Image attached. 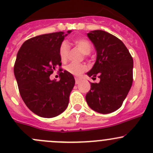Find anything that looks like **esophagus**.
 Listing matches in <instances>:
<instances>
[{
  "instance_id": "esophagus-1",
  "label": "esophagus",
  "mask_w": 153,
  "mask_h": 153,
  "mask_svg": "<svg viewBox=\"0 0 153 153\" xmlns=\"http://www.w3.org/2000/svg\"><path fill=\"white\" fill-rule=\"evenodd\" d=\"M80 82H81V79H80V78H75V84H78Z\"/></svg>"
}]
</instances>
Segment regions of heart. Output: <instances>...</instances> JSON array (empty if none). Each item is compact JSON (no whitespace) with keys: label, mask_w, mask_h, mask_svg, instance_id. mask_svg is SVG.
I'll return each instance as SVG.
<instances>
[{"label":"heart","mask_w":153,"mask_h":153,"mask_svg":"<svg viewBox=\"0 0 153 153\" xmlns=\"http://www.w3.org/2000/svg\"><path fill=\"white\" fill-rule=\"evenodd\" d=\"M75 44L77 47L78 48L80 51L82 52L84 55H87L92 51V47L90 43L87 40L84 39V38H80L75 41ZM69 52V44L67 41H64L61 44L59 47V55L61 59L63 61H65L67 59L68 55ZM66 70L69 73L72 74L73 75H81L82 72L86 71L87 69V67L84 64H78L75 63H71L68 64L67 67H65Z\"/></svg>","instance_id":"1"}]
</instances>
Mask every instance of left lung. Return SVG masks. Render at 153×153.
I'll return each instance as SVG.
<instances>
[{"label": "left lung", "instance_id": "obj_1", "mask_svg": "<svg viewBox=\"0 0 153 153\" xmlns=\"http://www.w3.org/2000/svg\"><path fill=\"white\" fill-rule=\"evenodd\" d=\"M87 36L95 46L97 58L86 74L92 79L98 76L100 82L91 83L86 103L95 112L111 113L121 107L132 86L133 59L124 43L112 34L94 30Z\"/></svg>", "mask_w": 153, "mask_h": 153}]
</instances>
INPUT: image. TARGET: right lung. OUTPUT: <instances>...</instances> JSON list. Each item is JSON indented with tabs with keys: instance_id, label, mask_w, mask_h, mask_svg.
Segmentation results:
<instances>
[{
	"instance_id": "right-lung-1",
	"label": "right lung",
	"mask_w": 153,
	"mask_h": 153,
	"mask_svg": "<svg viewBox=\"0 0 153 153\" xmlns=\"http://www.w3.org/2000/svg\"><path fill=\"white\" fill-rule=\"evenodd\" d=\"M72 32L38 35L26 41L18 54L14 74L20 95L27 107L42 118H53L67 108L75 78L67 71L60 72V80L49 76L61 66L59 47Z\"/></svg>"
}]
</instances>
